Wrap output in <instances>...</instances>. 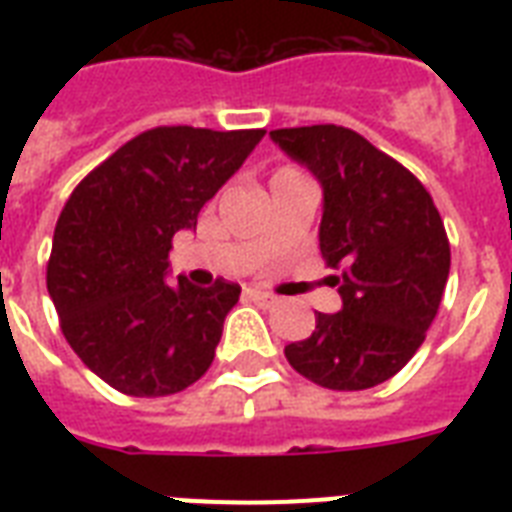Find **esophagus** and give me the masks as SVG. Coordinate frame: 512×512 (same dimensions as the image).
<instances>
[{"label": "esophagus", "mask_w": 512, "mask_h": 512, "mask_svg": "<svg viewBox=\"0 0 512 512\" xmlns=\"http://www.w3.org/2000/svg\"><path fill=\"white\" fill-rule=\"evenodd\" d=\"M249 297H252L257 305H263V308H273V305L279 303V297L268 295V292H260V289H249Z\"/></svg>", "instance_id": "1"}]
</instances>
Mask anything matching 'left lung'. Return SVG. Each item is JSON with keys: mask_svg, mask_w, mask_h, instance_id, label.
Returning a JSON list of instances; mask_svg holds the SVG:
<instances>
[{"mask_svg": "<svg viewBox=\"0 0 512 512\" xmlns=\"http://www.w3.org/2000/svg\"><path fill=\"white\" fill-rule=\"evenodd\" d=\"M273 143L324 188L319 247L342 311L316 313L284 356L329 390L390 380L417 353L449 279V239L425 185L404 164L337 124L273 130Z\"/></svg>", "mask_w": 512, "mask_h": 512, "instance_id": "8db88e82", "label": "left lung"}]
</instances>
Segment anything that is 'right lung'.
Returning a JSON list of instances; mask_svg holds the SVG:
<instances>
[{
    "mask_svg": "<svg viewBox=\"0 0 512 512\" xmlns=\"http://www.w3.org/2000/svg\"><path fill=\"white\" fill-rule=\"evenodd\" d=\"M265 130L154 127L124 143L68 196L47 263L60 329L119 393H180L207 372L241 287H170L172 236L239 170Z\"/></svg>",
    "mask_w": 512,
    "mask_h": 512,
    "instance_id": "add662e5",
    "label": "right lung"
}]
</instances>
